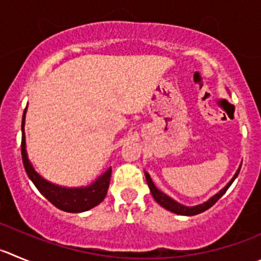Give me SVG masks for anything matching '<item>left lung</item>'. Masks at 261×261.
<instances>
[{
	"mask_svg": "<svg viewBox=\"0 0 261 261\" xmlns=\"http://www.w3.org/2000/svg\"><path fill=\"white\" fill-rule=\"evenodd\" d=\"M240 169L241 168H238V170L236 172V174L233 175L232 179L228 182V185L225 186L223 190H220L217 195H214L212 198H209L206 202L200 203V205H196V206H185V205H182V203L177 202V201L173 200V198H170L169 196H166L165 193L161 192L160 190H158V188H156V186L153 185L152 179H151V177L148 173L145 172V175H146V180H147L148 187H150L151 193H152V197L155 198V201L159 203V205H161L164 209L169 210V212H172V213H175V214H178V215H187V217H192V215H197V214H200V213H203L205 210L210 209V207H212L213 205H214V203L217 202V201L219 200V198L222 197L225 192H227V190L229 188V186L232 185L233 180L237 178L238 173H240Z\"/></svg>",
	"mask_w": 261,
	"mask_h": 261,
	"instance_id": "1",
	"label": "left lung"
}]
</instances>
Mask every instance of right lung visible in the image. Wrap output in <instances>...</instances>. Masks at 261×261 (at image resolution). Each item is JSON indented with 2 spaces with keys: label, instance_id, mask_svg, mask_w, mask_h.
<instances>
[{
  "label": "right lung",
  "instance_id": "add662e5",
  "mask_svg": "<svg viewBox=\"0 0 261 261\" xmlns=\"http://www.w3.org/2000/svg\"><path fill=\"white\" fill-rule=\"evenodd\" d=\"M27 110V109H25ZM25 110H24L23 121H21V158H23L24 168L28 174L29 179L34 183L39 192L56 206L58 209L68 213H82L97 206L102 202L108 193L109 185L111 179V168H109L102 175L97 178V180L79 188H65L60 186L52 185L48 180L42 178L34 170L33 165L29 161L25 150V133H24V123H25Z\"/></svg>",
  "mask_w": 261,
  "mask_h": 261
}]
</instances>
